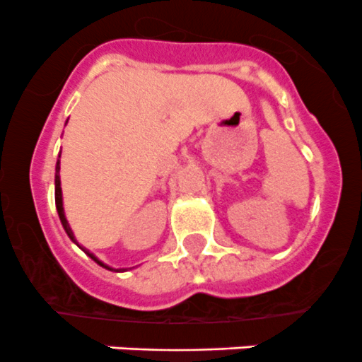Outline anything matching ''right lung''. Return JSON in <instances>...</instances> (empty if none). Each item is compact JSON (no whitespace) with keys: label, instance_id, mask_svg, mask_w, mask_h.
<instances>
[{"label":"right lung","instance_id":"1","mask_svg":"<svg viewBox=\"0 0 362 362\" xmlns=\"http://www.w3.org/2000/svg\"><path fill=\"white\" fill-rule=\"evenodd\" d=\"M59 158H61V154H59ZM56 208H57V214H59L61 224H63L64 231H66V235L69 236V240H71L73 243H76L75 236H73V231H71V228H69V224H68L66 217H64V208H63V191H61V178H59V160H57V164H56ZM76 245H78V243H76ZM78 247H80V245H78ZM80 249H82L83 252H86V254L89 255V257L93 259V261H96L98 264H100V266H103V268H107V269H112V268H108V266L105 264V262H101L100 259L96 257V255H94V254H90L89 250H86V249H83V247H80ZM117 272H126V268H122V269H117Z\"/></svg>","mask_w":362,"mask_h":362}]
</instances>
